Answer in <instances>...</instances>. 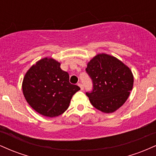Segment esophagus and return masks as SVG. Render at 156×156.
I'll return each mask as SVG.
<instances>
[{
	"label": "esophagus",
	"instance_id": "esophagus-1",
	"mask_svg": "<svg viewBox=\"0 0 156 156\" xmlns=\"http://www.w3.org/2000/svg\"><path fill=\"white\" fill-rule=\"evenodd\" d=\"M78 85L80 87V89H81V90H83V84H82L81 83H78Z\"/></svg>",
	"mask_w": 156,
	"mask_h": 156
}]
</instances>
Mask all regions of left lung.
<instances>
[{"label": "left lung", "instance_id": "1", "mask_svg": "<svg viewBox=\"0 0 156 156\" xmlns=\"http://www.w3.org/2000/svg\"><path fill=\"white\" fill-rule=\"evenodd\" d=\"M86 72L93 87L86 94L94 108L112 113L124 104L133 88V76L121 61L105 53L98 54L87 64Z\"/></svg>", "mask_w": 156, "mask_h": 156}]
</instances>
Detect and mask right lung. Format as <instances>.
I'll use <instances>...</instances> for the list:
<instances>
[{
	"label": "right lung",
	"mask_w": 156,
	"mask_h": 156,
	"mask_svg": "<svg viewBox=\"0 0 156 156\" xmlns=\"http://www.w3.org/2000/svg\"><path fill=\"white\" fill-rule=\"evenodd\" d=\"M69 80V74L61 69L59 62L42 58L26 73L23 94L37 112L45 117H57L67 110L73 94L80 89Z\"/></svg>",
	"instance_id": "obj_1"
}]
</instances>
